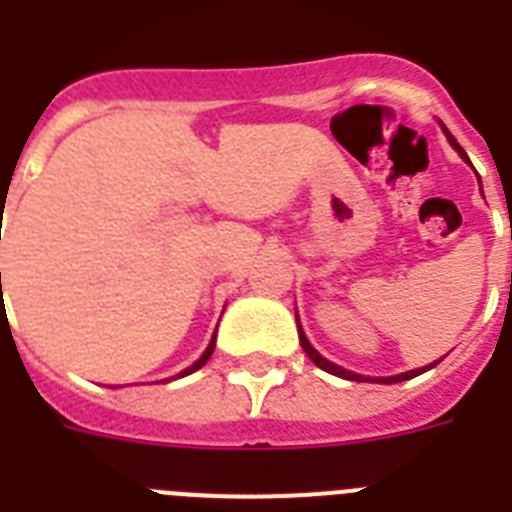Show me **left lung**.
<instances>
[{"label": "left lung", "mask_w": 512, "mask_h": 512, "mask_svg": "<svg viewBox=\"0 0 512 512\" xmlns=\"http://www.w3.org/2000/svg\"><path fill=\"white\" fill-rule=\"evenodd\" d=\"M445 133H447V138H450V143H453V149L458 151V154L463 156V159H466V162H468L466 151L460 149V143L455 141L453 135H450V130L445 128ZM295 319H298V316H295ZM298 337H301V348H303V353H306V356L311 358V361H314L316 366H319V369L329 371V374H335V377H342V379H353V382H361V379H369V377H361V374H353V371H348V369H342V366H335V363H332V361H327V358H324V356H319V353H316V350L311 348V342L306 340V335H303L301 322H298ZM432 366H434V363H432ZM432 366H424V369H413V371H405V374H398V377H377V379H374V382H379V384H395V382H405V379H413V377H418V374H424V371H429V369H432Z\"/></svg>", "instance_id": "8db88e82"}]
</instances>
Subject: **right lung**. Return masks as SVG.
I'll return each mask as SVG.
<instances>
[{"instance_id": "1", "label": "right lung", "mask_w": 512, "mask_h": 512, "mask_svg": "<svg viewBox=\"0 0 512 512\" xmlns=\"http://www.w3.org/2000/svg\"><path fill=\"white\" fill-rule=\"evenodd\" d=\"M0 277H2V274H0ZM214 342H217V332H214V337H211L209 348L204 350V356L198 358V361L193 363V366H188V369H185V371H180V377H188V374H193V371H196V369H201V366H204V363L209 361V358H211V353H214Z\"/></svg>"}]
</instances>
